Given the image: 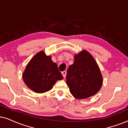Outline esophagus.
Wrapping results in <instances>:
<instances>
[{"mask_svg":"<svg viewBox=\"0 0 128 128\" xmlns=\"http://www.w3.org/2000/svg\"><path fill=\"white\" fill-rule=\"evenodd\" d=\"M66 74H67V72H66V71H62V75L63 77L65 78V77H66Z\"/></svg>","mask_w":128,"mask_h":128,"instance_id":"obj_1","label":"esophagus"}]
</instances>
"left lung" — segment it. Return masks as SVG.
I'll list each match as a JSON object with an SVG mask.
<instances>
[{
    "label": "left lung",
    "mask_w": 128,
    "mask_h": 128,
    "mask_svg": "<svg viewBox=\"0 0 128 128\" xmlns=\"http://www.w3.org/2000/svg\"><path fill=\"white\" fill-rule=\"evenodd\" d=\"M66 79L71 94L80 100L96 94L103 82L98 64L86 50L75 54L74 63L69 66Z\"/></svg>",
    "instance_id": "left-lung-1"
}]
</instances>
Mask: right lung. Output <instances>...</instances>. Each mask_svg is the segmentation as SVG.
<instances>
[{
  "instance_id": "obj_1",
  "label": "right lung",
  "mask_w": 128,
  "mask_h": 128,
  "mask_svg": "<svg viewBox=\"0 0 128 128\" xmlns=\"http://www.w3.org/2000/svg\"><path fill=\"white\" fill-rule=\"evenodd\" d=\"M22 76L27 87L39 94L50 91L58 80L63 79L52 56H47L43 51L37 52L30 60Z\"/></svg>"
}]
</instances>
